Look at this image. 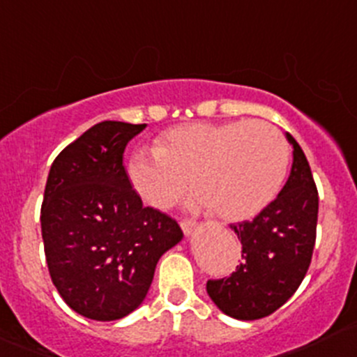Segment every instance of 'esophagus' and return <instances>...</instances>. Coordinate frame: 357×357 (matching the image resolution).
<instances>
[{
    "instance_id": "34e87169",
    "label": "esophagus",
    "mask_w": 357,
    "mask_h": 357,
    "mask_svg": "<svg viewBox=\"0 0 357 357\" xmlns=\"http://www.w3.org/2000/svg\"><path fill=\"white\" fill-rule=\"evenodd\" d=\"M180 227H182L183 234L189 235L194 230V227H196V222H192V220H183V222H180Z\"/></svg>"
}]
</instances>
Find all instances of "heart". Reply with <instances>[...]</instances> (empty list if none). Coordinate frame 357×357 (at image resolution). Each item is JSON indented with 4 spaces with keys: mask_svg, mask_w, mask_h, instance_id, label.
Segmentation results:
<instances>
[{
    "mask_svg": "<svg viewBox=\"0 0 357 357\" xmlns=\"http://www.w3.org/2000/svg\"><path fill=\"white\" fill-rule=\"evenodd\" d=\"M289 158L284 134L266 122L190 123L161 135L158 149H137L127 174L142 201L158 209L174 206L196 178V208L241 222L273 203Z\"/></svg>",
    "mask_w": 357,
    "mask_h": 357,
    "instance_id": "1",
    "label": "heart"
}]
</instances>
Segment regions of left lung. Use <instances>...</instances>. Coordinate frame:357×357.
<instances>
[{
	"instance_id": "1",
	"label": "left lung",
	"mask_w": 357,
	"mask_h": 357,
	"mask_svg": "<svg viewBox=\"0 0 357 357\" xmlns=\"http://www.w3.org/2000/svg\"><path fill=\"white\" fill-rule=\"evenodd\" d=\"M294 161L284 189L251 222L230 225L242 244V261L230 277L208 280L206 290L220 311L235 319L275 313L306 277L318 222V190L310 163L292 135Z\"/></svg>"
}]
</instances>
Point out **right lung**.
Listing matches in <instances>:
<instances>
[{
  "instance_id": "right-lung-1",
  "label": "right lung",
  "mask_w": 357,
  "mask_h": 357,
  "mask_svg": "<svg viewBox=\"0 0 357 357\" xmlns=\"http://www.w3.org/2000/svg\"><path fill=\"white\" fill-rule=\"evenodd\" d=\"M146 123H96L50 168L41 206L47 270L61 299L96 321L141 306L161 256L182 241L178 223L142 204L123 167Z\"/></svg>"
}]
</instances>
